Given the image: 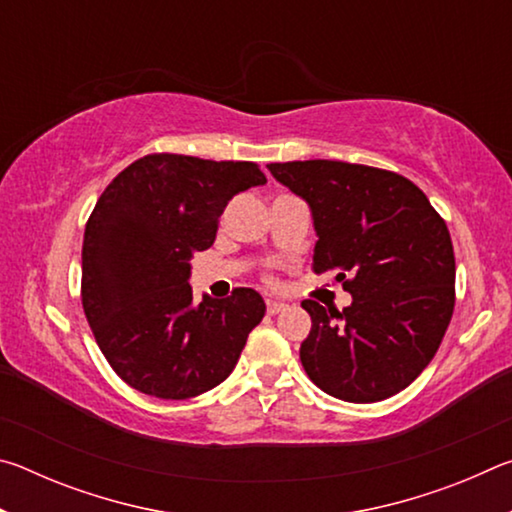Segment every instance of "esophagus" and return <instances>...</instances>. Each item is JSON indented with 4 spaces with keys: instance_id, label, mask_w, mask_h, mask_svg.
Wrapping results in <instances>:
<instances>
[{
    "instance_id": "obj_1",
    "label": "esophagus",
    "mask_w": 512,
    "mask_h": 512,
    "mask_svg": "<svg viewBox=\"0 0 512 512\" xmlns=\"http://www.w3.org/2000/svg\"><path fill=\"white\" fill-rule=\"evenodd\" d=\"M284 309H287V302H282V300H266V311L271 316L280 314V311H284Z\"/></svg>"
}]
</instances>
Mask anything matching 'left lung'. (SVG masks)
Listing matches in <instances>:
<instances>
[{"instance_id": "1", "label": "left lung", "mask_w": 512, "mask_h": 512, "mask_svg": "<svg viewBox=\"0 0 512 512\" xmlns=\"http://www.w3.org/2000/svg\"><path fill=\"white\" fill-rule=\"evenodd\" d=\"M305 198L316 228L314 273H332L352 305L311 316L300 361L345 402H379L429 366L454 314L456 262L447 223L418 185L395 171L339 160L268 164Z\"/></svg>"}]
</instances>
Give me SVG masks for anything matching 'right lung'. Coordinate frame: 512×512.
<instances>
[{
	"label": "right lung",
	"mask_w": 512,
	"mask_h": 512,
	"mask_svg": "<svg viewBox=\"0 0 512 512\" xmlns=\"http://www.w3.org/2000/svg\"><path fill=\"white\" fill-rule=\"evenodd\" d=\"M264 183L255 162L151 153L94 205L83 237V311L103 357L135 391L187 400L235 370L264 318L262 296L239 287L196 305L187 280L230 198Z\"/></svg>",
	"instance_id": "right-lung-1"
}]
</instances>
